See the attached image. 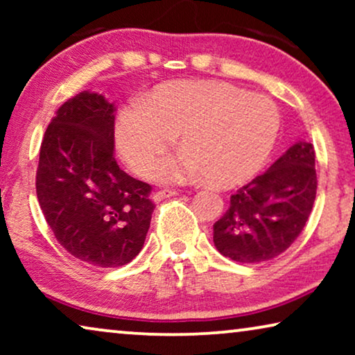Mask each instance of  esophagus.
<instances>
[{
  "mask_svg": "<svg viewBox=\"0 0 355 355\" xmlns=\"http://www.w3.org/2000/svg\"><path fill=\"white\" fill-rule=\"evenodd\" d=\"M174 196H178V191H169V189H163V191L155 192L152 198H153V202H162V200H164V198H169V197H174Z\"/></svg>",
  "mask_w": 355,
  "mask_h": 355,
  "instance_id": "obj_1",
  "label": "esophagus"
}]
</instances>
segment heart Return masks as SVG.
I'll return each instance as SVG.
<instances>
[{
  "instance_id": "heart-1",
  "label": "heart",
  "mask_w": 355,
  "mask_h": 355,
  "mask_svg": "<svg viewBox=\"0 0 355 355\" xmlns=\"http://www.w3.org/2000/svg\"><path fill=\"white\" fill-rule=\"evenodd\" d=\"M281 116L263 95L221 80H174L119 111L114 142L139 176H150L176 134L184 148L158 164L163 182L210 179L220 187L241 186L270 158Z\"/></svg>"
}]
</instances>
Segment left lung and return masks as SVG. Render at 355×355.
I'll return each instance as SVG.
<instances>
[{
  "label": "left lung",
  "instance_id": "left-lung-1",
  "mask_svg": "<svg viewBox=\"0 0 355 355\" xmlns=\"http://www.w3.org/2000/svg\"><path fill=\"white\" fill-rule=\"evenodd\" d=\"M315 196L313 145L295 142L268 171L231 196L227 211L213 225L216 250L241 263L275 259L302 232Z\"/></svg>",
  "mask_w": 355,
  "mask_h": 355
}]
</instances>
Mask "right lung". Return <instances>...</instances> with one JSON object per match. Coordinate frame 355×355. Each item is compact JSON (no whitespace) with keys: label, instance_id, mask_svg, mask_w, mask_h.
<instances>
[{"label":"right lung","instance_id":"right-lung-1","mask_svg":"<svg viewBox=\"0 0 355 355\" xmlns=\"http://www.w3.org/2000/svg\"><path fill=\"white\" fill-rule=\"evenodd\" d=\"M114 103L84 90L60 106L43 135L37 197L58 242L85 263L116 268L142 250L152 187L114 159Z\"/></svg>","mask_w":355,"mask_h":355}]
</instances>
